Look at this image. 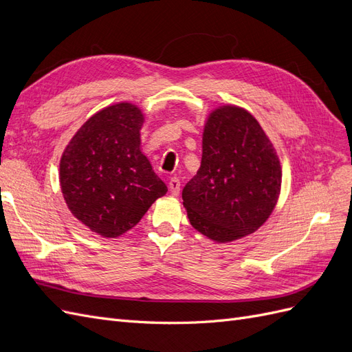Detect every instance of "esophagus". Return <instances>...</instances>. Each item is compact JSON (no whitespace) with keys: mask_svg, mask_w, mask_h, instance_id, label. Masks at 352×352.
<instances>
[{"mask_svg":"<svg viewBox=\"0 0 352 352\" xmlns=\"http://www.w3.org/2000/svg\"><path fill=\"white\" fill-rule=\"evenodd\" d=\"M168 188H170V192H172V195H179L180 192V180L177 177H172L168 180Z\"/></svg>","mask_w":352,"mask_h":352,"instance_id":"obj_1","label":"esophagus"}]
</instances>
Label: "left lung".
<instances>
[{"label": "left lung", "mask_w": 352, "mask_h": 352, "mask_svg": "<svg viewBox=\"0 0 352 352\" xmlns=\"http://www.w3.org/2000/svg\"><path fill=\"white\" fill-rule=\"evenodd\" d=\"M282 167L255 117L236 105L211 111L197 175L182 190L188 219L216 242L251 235L278 202Z\"/></svg>", "instance_id": "8db88e82"}]
</instances>
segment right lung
Here are the masks:
<instances>
[{
  "label": "right lung",
  "mask_w": 352,
  "mask_h": 352,
  "mask_svg": "<svg viewBox=\"0 0 352 352\" xmlns=\"http://www.w3.org/2000/svg\"><path fill=\"white\" fill-rule=\"evenodd\" d=\"M144 114L131 102L95 113L60 160V185L72 214L104 238L138 225L167 186L141 151Z\"/></svg>",
  "instance_id": "right-lung-1"
}]
</instances>
